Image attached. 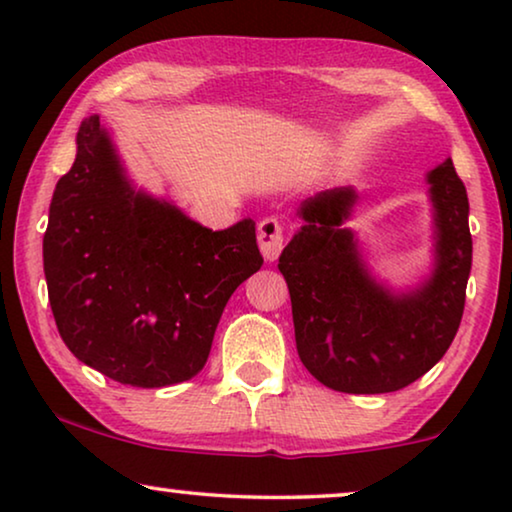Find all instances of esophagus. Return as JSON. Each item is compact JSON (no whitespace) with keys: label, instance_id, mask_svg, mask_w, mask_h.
Instances as JSON below:
<instances>
[{"label":"esophagus","instance_id":"obj_1","mask_svg":"<svg viewBox=\"0 0 512 512\" xmlns=\"http://www.w3.org/2000/svg\"><path fill=\"white\" fill-rule=\"evenodd\" d=\"M258 247H261L265 261H277L279 251L284 247V230L277 219H263L258 223Z\"/></svg>","mask_w":512,"mask_h":512}]
</instances>
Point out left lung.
I'll use <instances>...</instances> for the list:
<instances>
[{"mask_svg": "<svg viewBox=\"0 0 512 512\" xmlns=\"http://www.w3.org/2000/svg\"><path fill=\"white\" fill-rule=\"evenodd\" d=\"M426 184L431 270L405 289L375 277L359 235L347 228L359 202L352 186L300 202L303 226L277 268L289 284L300 361L328 389L389 394L408 387L457 335L473 261L468 195L450 158L426 172Z\"/></svg>", "mask_w": 512, "mask_h": 512, "instance_id": "1", "label": "left lung"}]
</instances>
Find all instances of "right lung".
Wrapping results in <instances>:
<instances>
[{
	"label": "right lung",
	"mask_w": 512,
	"mask_h": 512,
	"mask_svg": "<svg viewBox=\"0 0 512 512\" xmlns=\"http://www.w3.org/2000/svg\"><path fill=\"white\" fill-rule=\"evenodd\" d=\"M261 265L254 221L205 228L135 186L100 116L81 123L44 235L48 300L81 363L142 389L191 380L228 298Z\"/></svg>",
	"instance_id": "add662e5"
}]
</instances>
